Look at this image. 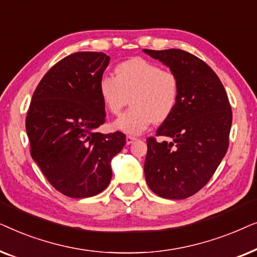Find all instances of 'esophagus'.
<instances>
[{"instance_id":"esophagus-1","label":"esophagus","mask_w":257,"mask_h":257,"mask_svg":"<svg viewBox=\"0 0 257 257\" xmlns=\"http://www.w3.org/2000/svg\"><path fill=\"white\" fill-rule=\"evenodd\" d=\"M135 140H137L136 137H133V136H127V137H126V144H127V145H130V144H132L133 142H135Z\"/></svg>"}]
</instances>
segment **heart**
I'll use <instances>...</instances> for the list:
<instances>
[{
    "label": "heart",
    "mask_w": 257,
    "mask_h": 257,
    "mask_svg": "<svg viewBox=\"0 0 257 257\" xmlns=\"http://www.w3.org/2000/svg\"><path fill=\"white\" fill-rule=\"evenodd\" d=\"M180 79L174 71L149 59L136 57L114 68V76L101 75L98 92L110 113L118 115L131 96L132 107L114 122L128 135H139L153 121L168 119L180 99Z\"/></svg>",
    "instance_id": "obj_1"
}]
</instances>
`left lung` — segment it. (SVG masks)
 Segmentation results:
<instances>
[{
    "mask_svg": "<svg viewBox=\"0 0 257 257\" xmlns=\"http://www.w3.org/2000/svg\"><path fill=\"white\" fill-rule=\"evenodd\" d=\"M180 79V99L168 119L147 138L144 172L151 191L181 200L198 193L216 171L229 145L231 106L216 73L180 49L144 50Z\"/></svg>",
    "mask_w": 257,
    "mask_h": 257,
    "instance_id": "1",
    "label": "left lung"
}]
</instances>
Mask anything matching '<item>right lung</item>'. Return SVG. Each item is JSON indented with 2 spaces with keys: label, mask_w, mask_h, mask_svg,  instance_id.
I'll return each mask as SVG.
<instances>
[{
  "label": "right lung",
  "mask_w": 257,
  "mask_h": 257,
  "mask_svg": "<svg viewBox=\"0 0 257 257\" xmlns=\"http://www.w3.org/2000/svg\"><path fill=\"white\" fill-rule=\"evenodd\" d=\"M110 57L80 51L61 59L35 90L26 118L30 154L52 187L69 198L99 194L110 184V161L126 144L122 132H96L105 106L98 80Z\"/></svg>",
  "instance_id": "add662e5"
}]
</instances>
